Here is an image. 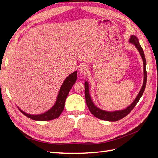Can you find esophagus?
<instances>
[{
	"instance_id": "esophagus-1",
	"label": "esophagus",
	"mask_w": 158,
	"mask_h": 158,
	"mask_svg": "<svg viewBox=\"0 0 158 158\" xmlns=\"http://www.w3.org/2000/svg\"><path fill=\"white\" fill-rule=\"evenodd\" d=\"M88 66L85 65H82L80 66V67L79 69V73L82 74H86L88 73Z\"/></svg>"
}]
</instances>
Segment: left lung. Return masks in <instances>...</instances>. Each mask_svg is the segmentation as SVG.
<instances>
[{
  "mask_svg": "<svg viewBox=\"0 0 158 158\" xmlns=\"http://www.w3.org/2000/svg\"><path fill=\"white\" fill-rule=\"evenodd\" d=\"M129 42L132 43L133 45H135L137 48V49L138 50V51L140 52V54L143 60V63H144V83H143V85H142V87L140 91L139 94H138L136 98L135 99V101L132 102V103L130 106H128L125 109L122 110V111H113V112H108L106 111H103V110L98 108L94 104L89 95L88 84L87 82H85L84 83L85 98V101H86L89 110V111L92 113V114L95 117H96L99 119H101V120L107 121H117L126 117L127 114H128L131 113V111L134 109V107L136 106V105L140 100V98L142 97V94H144V92L145 90L146 81H147V72H146V61L145 56H144V52L142 48L141 45H140L139 42H138V38L136 36L132 35L131 37V39Z\"/></svg>",
  "mask_w": 158,
  "mask_h": 158,
  "instance_id": "obj_1",
  "label": "left lung"
}]
</instances>
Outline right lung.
<instances>
[{"label":"right lung","mask_w":158,"mask_h":158,"mask_svg":"<svg viewBox=\"0 0 158 158\" xmlns=\"http://www.w3.org/2000/svg\"><path fill=\"white\" fill-rule=\"evenodd\" d=\"M76 75H77V72L75 71L73 73L70 74L68 77L66 78L60 89L55 104L54 105L53 107L49 110V111H47V112L43 114H38V115H31V114H29L22 111L20 109H19V110H20L25 116L34 121H45L53 120V119L58 118L60 115V114L63 112L64 108V104L66 97H67V95L70 92V89L73 87V85L76 82Z\"/></svg>","instance_id":"right-lung-1"}]
</instances>
